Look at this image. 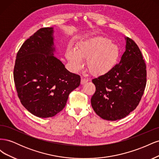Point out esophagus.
Here are the masks:
<instances>
[{"label": "esophagus", "mask_w": 159, "mask_h": 159, "mask_svg": "<svg viewBox=\"0 0 159 159\" xmlns=\"http://www.w3.org/2000/svg\"><path fill=\"white\" fill-rule=\"evenodd\" d=\"M88 81V80L86 79V78H81V85H84L85 84H86Z\"/></svg>", "instance_id": "1"}]
</instances>
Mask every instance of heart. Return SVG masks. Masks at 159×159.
<instances>
[{
	"mask_svg": "<svg viewBox=\"0 0 159 159\" xmlns=\"http://www.w3.org/2000/svg\"><path fill=\"white\" fill-rule=\"evenodd\" d=\"M77 52L71 48L67 50L66 57L72 69L78 71L83 68L87 59V67L91 74L102 75L116 66L120 56L119 47L109 38L97 37L81 42L77 45Z\"/></svg>",
	"mask_w": 159,
	"mask_h": 159,
	"instance_id": "1",
	"label": "heart"
}]
</instances>
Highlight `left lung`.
I'll return each instance as SVG.
<instances>
[{
  "label": "left lung",
  "instance_id": "8db88e82",
  "mask_svg": "<svg viewBox=\"0 0 159 159\" xmlns=\"http://www.w3.org/2000/svg\"><path fill=\"white\" fill-rule=\"evenodd\" d=\"M125 51L107 74L92 80L95 92L91 103L98 115L107 121L121 119L137 107L146 86L145 61L138 46L125 37Z\"/></svg>",
  "mask_w": 159,
  "mask_h": 159
}]
</instances>
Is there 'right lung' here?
Segmentation results:
<instances>
[{
  "label": "right lung",
  "mask_w": 159,
  "mask_h": 159,
  "mask_svg": "<svg viewBox=\"0 0 159 159\" xmlns=\"http://www.w3.org/2000/svg\"><path fill=\"white\" fill-rule=\"evenodd\" d=\"M54 28L38 30L22 44L16 55L14 80L20 102L41 118L54 116L64 108L69 94L80 84L54 56Z\"/></svg>",
  "instance_id": "add662e5"
}]
</instances>
